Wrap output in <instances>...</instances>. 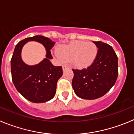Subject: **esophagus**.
Returning a JSON list of instances; mask_svg holds the SVG:
<instances>
[{
  "mask_svg": "<svg viewBox=\"0 0 134 134\" xmlns=\"http://www.w3.org/2000/svg\"><path fill=\"white\" fill-rule=\"evenodd\" d=\"M67 68H68V66H67V65H64L63 66V71L66 70Z\"/></svg>",
  "mask_w": 134,
  "mask_h": 134,
  "instance_id": "34e87169",
  "label": "esophagus"
}]
</instances>
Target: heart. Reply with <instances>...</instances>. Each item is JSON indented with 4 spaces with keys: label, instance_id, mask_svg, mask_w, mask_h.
Returning a JSON list of instances; mask_svg holds the SVG:
<instances>
[{
    "label": "heart",
    "instance_id": "heart-1",
    "mask_svg": "<svg viewBox=\"0 0 134 134\" xmlns=\"http://www.w3.org/2000/svg\"><path fill=\"white\" fill-rule=\"evenodd\" d=\"M97 53V48L93 43L76 41L61 47L57 56L66 61H71L75 67L83 69L92 64Z\"/></svg>",
    "mask_w": 134,
    "mask_h": 134
}]
</instances>
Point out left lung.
<instances>
[{"label":"left lung","instance_id":"obj_1","mask_svg":"<svg viewBox=\"0 0 134 134\" xmlns=\"http://www.w3.org/2000/svg\"><path fill=\"white\" fill-rule=\"evenodd\" d=\"M98 48L95 61L83 69H72V86L78 97L95 99L104 96L114 86L118 75V59L111 46L93 41Z\"/></svg>","mask_w":134,"mask_h":134}]
</instances>
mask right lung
Here are the masks:
<instances>
[{
	"instance_id": "add662e5",
	"label": "right lung",
	"mask_w": 134,
	"mask_h": 134,
	"mask_svg": "<svg viewBox=\"0 0 134 134\" xmlns=\"http://www.w3.org/2000/svg\"><path fill=\"white\" fill-rule=\"evenodd\" d=\"M41 43L47 51L46 58L36 66L25 64L21 59V50L28 41ZM50 38L41 35L25 38L14 48L10 61L12 80L16 90L33 103H44L55 96L57 81L63 75L61 66H54L50 50L55 44Z\"/></svg>"
}]
</instances>
